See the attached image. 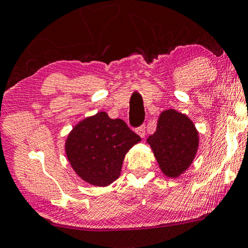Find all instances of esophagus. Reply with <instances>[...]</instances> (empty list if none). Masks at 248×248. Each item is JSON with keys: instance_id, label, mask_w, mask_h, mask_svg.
Here are the masks:
<instances>
[{"instance_id": "obj_1", "label": "esophagus", "mask_w": 248, "mask_h": 248, "mask_svg": "<svg viewBox=\"0 0 248 248\" xmlns=\"http://www.w3.org/2000/svg\"><path fill=\"white\" fill-rule=\"evenodd\" d=\"M136 133H138L141 138H144L145 136V125H141V126L136 128Z\"/></svg>"}]
</instances>
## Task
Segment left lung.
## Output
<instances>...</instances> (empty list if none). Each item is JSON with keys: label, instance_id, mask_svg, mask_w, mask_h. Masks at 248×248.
<instances>
[{"label": "left lung", "instance_id": "left-lung-1", "mask_svg": "<svg viewBox=\"0 0 248 248\" xmlns=\"http://www.w3.org/2000/svg\"><path fill=\"white\" fill-rule=\"evenodd\" d=\"M148 143L163 173L175 178L192 163L198 150L199 138L188 116L174 109H168L161 113L156 131L149 136Z\"/></svg>", "mask_w": 248, "mask_h": 248}]
</instances>
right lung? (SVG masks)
Instances as JSON below:
<instances>
[{"label":"right lung","mask_w":248,"mask_h":248,"mask_svg":"<svg viewBox=\"0 0 248 248\" xmlns=\"http://www.w3.org/2000/svg\"><path fill=\"white\" fill-rule=\"evenodd\" d=\"M140 141L141 138L123 120H113L99 112L73 128L66 141V153L82 180L105 186L120 177L125 154Z\"/></svg>","instance_id":"add662e5"}]
</instances>
